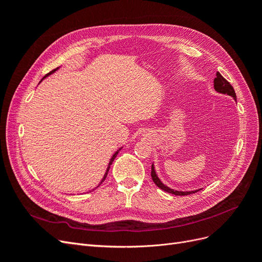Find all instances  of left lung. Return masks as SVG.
Here are the masks:
<instances>
[{
    "label": "left lung",
    "instance_id": "obj_1",
    "mask_svg": "<svg viewBox=\"0 0 262 262\" xmlns=\"http://www.w3.org/2000/svg\"><path fill=\"white\" fill-rule=\"evenodd\" d=\"M214 90H215L217 93H221V94H224V95H228V96L233 97L235 100H236V94H235V91L233 89V86L229 84L225 78L222 76L219 72L216 73V77L214 78ZM150 176H152V179L154 181V184L160 188L162 190H164V191L166 192H169V193H172L175 195H187V194H191V193H195L199 191L200 189L198 190H193V191H178V190H173L169 187H167L166 185H164L163 182L161 181V179L157 177L156 175V171H155V167H154V164H152V171H150Z\"/></svg>",
    "mask_w": 262,
    "mask_h": 262
}]
</instances>
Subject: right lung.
Segmentation results:
<instances>
[{"label":"right lung","mask_w":262,"mask_h":262,"mask_svg":"<svg viewBox=\"0 0 262 262\" xmlns=\"http://www.w3.org/2000/svg\"><path fill=\"white\" fill-rule=\"evenodd\" d=\"M58 69H59V68H57V69H54L53 71H51V72H49L48 74H46V75L43 76V78H46L47 76H49V75H51L52 73H54V72H55V71H57ZM43 78H42V80H41V81H43ZM41 81H40V82H41ZM40 82H39V83H40ZM121 148H122V147H120V148H119V149H117V150H116V152H115V154L113 155V157H112V158H110V161H109V164H108V167H107V170H106V172H105V175H104V177H102V179H101V181H100V184H99V185H98L97 187H99V186L101 185V182H102V181H104V180L106 179V177H107V173H108V170H109V168H110V165H112V164H113L114 160H115V158H116V156H117V155H118V153H119V150H120Z\"/></svg>","instance_id":"1"}]
</instances>
